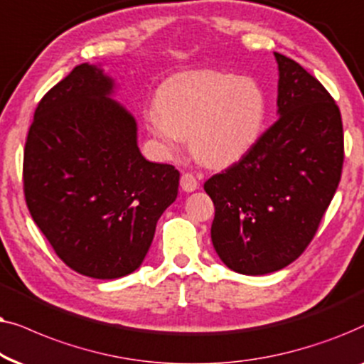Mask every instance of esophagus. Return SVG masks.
I'll return each mask as SVG.
<instances>
[{
    "instance_id": "34e87169",
    "label": "esophagus",
    "mask_w": 364,
    "mask_h": 364,
    "mask_svg": "<svg viewBox=\"0 0 364 364\" xmlns=\"http://www.w3.org/2000/svg\"><path fill=\"white\" fill-rule=\"evenodd\" d=\"M179 185H181V190L183 191L193 193V191L198 190L200 183H198V179H196L195 174L185 173V174H181V179H179Z\"/></svg>"
}]
</instances>
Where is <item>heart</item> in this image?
Instances as JSON below:
<instances>
[{
    "label": "heart",
    "instance_id": "1",
    "mask_svg": "<svg viewBox=\"0 0 364 364\" xmlns=\"http://www.w3.org/2000/svg\"><path fill=\"white\" fill-rule=\"evenodd\" d=\"M264 116V93L253 77L196 70L168 77L144 121L164 151H178L183 138H190L201 163L223 168L253 148Z\"/></svg>",
    "mask_w": 364,
    "mask_h": 364
}]
</instances>
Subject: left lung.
Returning <instances> with one entry per match:
<instances>
[{
    "label": "left lung",
    "mask_w": 364,
    "mask_h": 364,
    "mask_svg": "<svg viewBox=\"0 0 364 364\" xmlns=\"http://www.w3.org/2000/svg\"><path fill=\"white\" fill-rule=\"evenodd\" d=\"M278 63V116L253 148L205 183L215 203L211 241L228 268L258 276L293 263L311 243L340 185L341 113L291 58Z\"/></svg>",
    "instance_id": "8db88e82"
}]
</instances>
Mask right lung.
<instances>
[{
  "label": "right lung",
  "instance_id": "1",
  "mask_svg": "<svg viewBox=\"0 0 364 364\" xmlns=\"http://www.w3.org/2000/svg\"><path fill=\"white\" fill-rule=\"evenodd\" d=\"M114 80L83 63L43 96L24 146V198L55 253L76 273L114 279L141 266L179 171L138 148Z\"/></svg>",
  "mask_w": 364,
  "mask_h": 364
}]
</instances>
